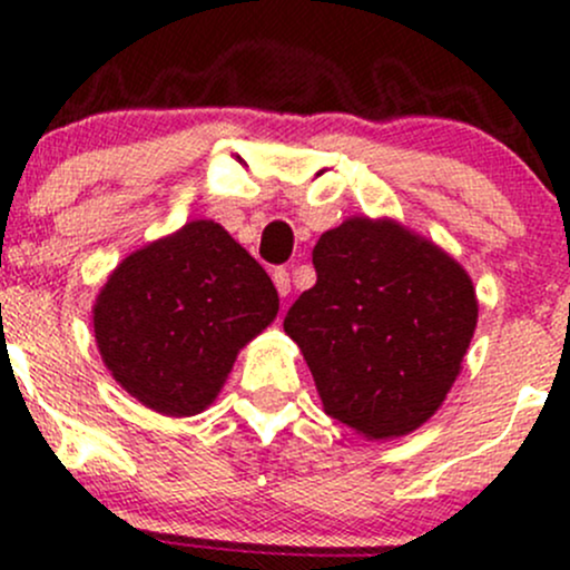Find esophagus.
Masks as SVG:
<instances>
[{
  "mask_svg": "<svg viewBox=\"0 0 570 570\" xmlns=\"http://www.w3.org/2000/svg\"><path fill=\"white\" fill-rule=\"evenodd\" d=\"M273 284H276V289H278L281 297H289V292H292L289 273H286L284 267H276V271H273Z\"/></svg>",
  "mask_w": 570,
  "mask_h": 570,
  "instance_id": "esophagus-1",
  "label": "esophagus"
}]
</instances>
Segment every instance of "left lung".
I'll use <instances>...</instances> for the list:
<instances>
[{
  "label": "left lung",
  "instance_id": "1",
  "mask_svg": "<svg viewBox=\"0 0 570 570\" xmlns=\"http://www.w3.org/2000/svg\"><path fill=\"white\" fill-rule=\"evenodd\" d=\"M316 284L284 332L303 351L324 412L367 440L429 421L476 326L472 278L394 219L351 217L313 248Z\"/></svg>",
  "mask_w": 570,
  "mask_h": 570
}]
</instances>
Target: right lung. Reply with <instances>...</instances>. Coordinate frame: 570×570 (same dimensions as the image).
I'll list each match as a JSON object with an SVG mask.
<instances>
[{
	"label": "right lung",
	"instance_id": "obj_1",
	"mask_svg": "<svg viewBox=\"0 0 570 570\" xmlns=\"http://www.w3.org/2000/svg\"><path fill=\"white\" fill-rule=\"evenodd\" d=\"M278 313L263 265L212 219L128 254L94 305L104 364L144 407L198 415Z\"/></svg>",
	"mask_w": 570,
	"mask_h": 570
}]
</instances>
